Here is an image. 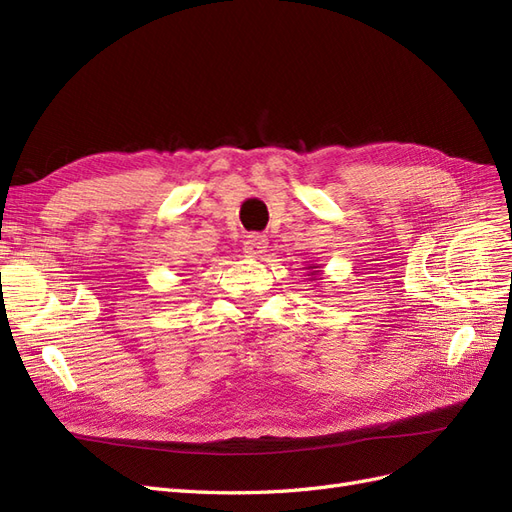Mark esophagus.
Wrapping results in <instances>:
<instances>
[{
	"label": "esophagus",
	"instance_id": "esophagus-1",
	"mask_svg": "<svg viewBox=\"0 0 512 512\" xmlns=\"http://www.w3.org/2000/svg\"><path fill=\"white\" fill-rule=\"evenodd\" d=\"M267 235H260V232H252V235H247L243 241V252L247 256H260L262 252L267 250Z\"/></svg>",
	"mask_w": 512,
	"mask_h": 512
}]
</instances>
